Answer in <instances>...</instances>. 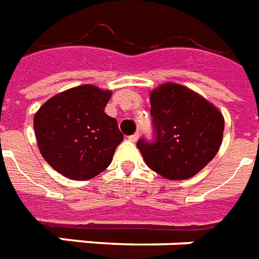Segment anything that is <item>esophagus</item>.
<instances>
[{
    "instance_id": "esophagus-1",
    "label": "esophagus",
    "mask_w": 259,
    "mask_h": 259,
    "mask_svg": "<svg viewBox=\"0 0 259 259\" xmlns=\"http://www.w3.org/2000/svg\"><path fill=\"white\" fill-rule=\"evenodd\" d=\"M138 137H140V133H138V132H136L134 134L129 136V140H130V141H133V143H136V141L138 140Z\"/></svg>"
}]
</instances>
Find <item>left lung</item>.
<instances>
[{
	"label": "left lung",
	"instance_id": "8db88e82",
	"mask_svg": "<svg viewBox=\"0 0 259 259\" xmlns=\"http://www.w3.org/2000/svg\"><path fill=\"white\" fill-rule=\"evenodd\" d=\"M153 134L137 148L149 168L171 181L194 177L222 145V112L186 87L164 84L151 94Z\"/></svg>",
	"mask_w": 259,
	"mask_h": 259
}]
</instances>
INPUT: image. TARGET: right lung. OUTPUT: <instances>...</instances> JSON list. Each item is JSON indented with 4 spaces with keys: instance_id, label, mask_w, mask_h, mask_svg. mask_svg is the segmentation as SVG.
I'll return each instance as SVG.
<instances>
[{
    "instance_id": "right-lung-1",
    "label": "right lung",
    "mask_w": 259,
    "mask_h": 259,
    "mask_svg": "<svg viewBox=\"0 0 259 259\" xmlns=\"http://www.w3.org/2000/svg\"><path fill=\"white\" fill-rule=\"evenodd\" d=\"M110 91L81 85L55 95L33 118L37 145L45 160L64 177L87 181L107 168L123 141L115 118L104 107Z\"/></svg>"
}]
</instances>
